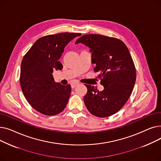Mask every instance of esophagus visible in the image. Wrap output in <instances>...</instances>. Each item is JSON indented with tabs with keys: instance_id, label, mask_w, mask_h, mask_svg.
I'll list each match as a JSON object with an SVG mask.
<instances>
[{
	"instance_id": "1",
	"label": "esophagus",
	"mask_w": 161,
	"mask_h": 161,
	"mask_svg": "<svg viewBox=\"0 0 161 161\" xmlns=\"http://www.w3.org/2000/svg\"><path fill=\"white\" fill-rule=\"evenodd\" d=\"M78 85H79V83H72L71 84V87L72 88H75L76 86H78Z\"/></svg>"
}]
</instances>
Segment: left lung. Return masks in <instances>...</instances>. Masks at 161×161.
I'll list each match as a JSON object with an SVG mask.
<instances>
[{"label": "left lung", "mask_w": 161, "mask_h": 161, "mask_svg": "<svg viewBox=\"0 0 161 161\" xmlns=\"http://www.w3.org/2000/svg\"><path fill=\"white\" fill-rule=\"evenodd\" d=\"M79 43L90 48L91 62L96 64L94 71L99 72L98 77L104 87L99 91L86 85L84 103L93 115H112L127 102L136 81V69L129 49L119 39L94 34L81 36L75 44Z\"/></svg>", "instance_id": "1"}]
</instances>
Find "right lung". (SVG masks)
<instances>
[{"mask_svg":"<svg viewBox=\"0 0 161 161\" xmlns=\"http://www.w3.org/2000/svg\"><path fill=\"white\" fill-rule=\"evenodd\" d=\"M80 33L63 32L38 39L23 58L20 85L30 105L46 115L63 111L71 93L70 85L54 81L53 70H61L58 59L65 46Z\"/></svg>","mask_w":161,"mask_h":161,"instance_id":"add662e5","label":"right lung"}]
</instances>
